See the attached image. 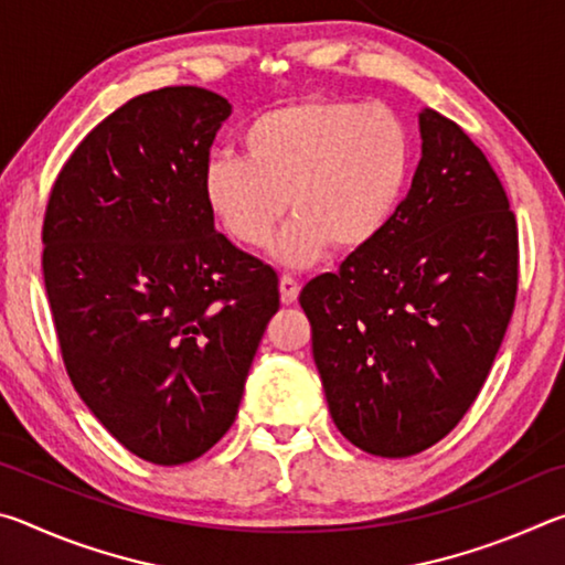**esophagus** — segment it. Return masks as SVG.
Segmentation results:
<instances>
[{"label": "esophagus", "mask_w": 565, "mask_h": 565, "mask_svg": "<svg viewBox=\"0 0 565 565\" xmlns=\"http://www.w3.org/2000/svg\"><path fill=\"white\" fill-rule=\"evenodd\" d=\"M279 291H281V301H284V303H294L296 299H299L301 286H299V281L291 279V276H281Z\"/></svg>", "instance_id": "esophagus-1"}]
</instances>
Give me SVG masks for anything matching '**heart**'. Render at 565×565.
Returning a JSON list of instances; mask_svg holds the SVG:
<instances>
[{
  "label": "heart",
  "instance_id": "1",
  "mask_svg": "<svg viewBox=\"0 0 565 565\" xmlns=\"http://www.w3.org/2000/svg\"><path fill=\"white\" fill-rule=\"evenodd\" d=\"M244 159L216 157L204 171L212 214L236 244L271 246L286 269H309L337 244H374L404 199L414 139L394 109L351 99H301L269 109L242 134Z\"/></svg>",
  "mask_w": 565,
  "mask_h": 565
}]
</instances>
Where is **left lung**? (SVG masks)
I'll use <instances>...</instances> for the list:
<instances>
[{
    "label": "left lung",
    "instance_id": "1",
    "mask_svg": "<svg viewBox=\"0 0 565 565\" xmlns=\"http://www.w3.org/2000/svg\"><path fill=\"white\" fill-rule=\"evenodd\" d=\"M418 131L420 161L384 232L299 296L333 424L381 458L426 451L463 418L519 286V228L489 159L428 107Z\"/></svg>",
    "mask_w": 565,
    "mask_h": 565
}]
</instances>
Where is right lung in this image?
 <instances>
[{
	"label": "right lung",
	"mask_w": 565,
	"mask_h": 565,
	"mask_svg": "<svg viewBox=\"0 0 565 565\" xmlns=\"http://www.w3.org/2000/svg\"><path fill=\"white\" fill-rule=\"evenodd\" d=\"M232 104L202 87L129 99L54 181L44 286L70 379L149 463L179 466L232 428L276 271L216 232L209 149Z\"/></svg>",
	"instance_id": "obj_1"
}]
</instances>
